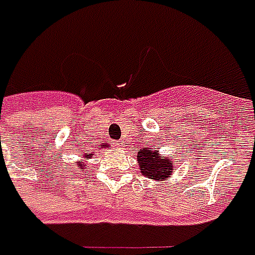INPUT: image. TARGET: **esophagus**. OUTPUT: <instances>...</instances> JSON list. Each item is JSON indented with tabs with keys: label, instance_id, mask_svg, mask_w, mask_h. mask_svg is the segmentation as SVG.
Here are the masks:
<instances>
[{
	"label": "esophagus",
	"instance_id": "1",
	"mask_svg": "<svg viewBox=\"0 0 255 255\" xmlns=\"http://www.w3.org/2000/svg\"><path fill=\"white\" fill-rule=\"evenodd\" d=\"M112 145L115 146V147H122V142H120V140H113V142H112Z\"/></svg>",
	"mask_w": 255,
	"mask_h": 255
}]
</instances>
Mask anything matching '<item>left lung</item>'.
Returning a JSON list of instances; mask_svg holds the SVG:
<instances>
[{
    "instance_id": "obj_1",
    "label": "left lung",
    "mask_w": 255,
    "mask_h": 255,
    "mask_svg": "<svg viewBox=\"0 0 255 255\" xmlns=\"http://www.w3.org/2000/svg\"><path fill=\"white\" fill-rule=\"evenodd\" d=\"M138 163L142 175H145L149 179H160L170 178L172 172V163L170 158L164 156H158L154 150L140 149L138 150Z\"/></svg>"
}]
</instances>
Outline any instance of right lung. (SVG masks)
<instances>
[{"instance_id": "right-lung-1", "label": "right lung", "mask_w": 255, "mask_h": 255, "mask_svg": "<svg viewBox=\"0 0 255 255\" xmlns=\"http://www.w3.org/2000/svg\"><path fill=\"white\" fill-rule=\"evenodd\" d=\"M101 146H103V147H108V145H101ZM88 156H91V154H85V157H88ZM77 167H80V170H84L87 165H85L84 163H83V160H81V161H78L77 163Z\"/></svg>"}]
</instances>
